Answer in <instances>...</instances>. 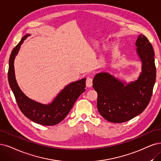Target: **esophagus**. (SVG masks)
Masks as SVG:
<instances>
[{
	"label": "esophagus",
	"mask_w": 161,
	"mask_h": 161,
	"mask_svg": "<svg viewBox=\"0 0 161 161\" xmlns=\"http://www.w3.org/2000/svg\"><path fill=\"white\" fill-rule=\"evenodd\" d=\"M93 85V80L90 77H87L86 79V87H90Z\"/></svg>",
	"instance_id": "1"
}]
</instances>
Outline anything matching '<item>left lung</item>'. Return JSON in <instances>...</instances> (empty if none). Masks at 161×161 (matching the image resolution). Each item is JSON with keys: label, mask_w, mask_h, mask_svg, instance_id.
<instances>
[{"label": "left lung", "mask_w": 161, "mask_h": 161, "mask_svg": "<svg viewBox=\"0 0 161 161\" xmlns=\"http://www.w3.org/2000/svg\"><path fill=\"white\" fill-rule=\"evenodd\" d=\"M135 45L142 62L138 79L129 84L109 73L102 72L93 80V87L97 93V109L104 119L119 123L141 114L149 103L156 80L154 52L152 44L141 34Z\"/></svg>", "instance_id": "left-lung-1"}]
</instances>
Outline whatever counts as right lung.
Returning a JSON list of instances; mask_svg holds the SVG:
<instances>
[{"instance_id":"1","label":"right lung","mask_w":161,"mask_h":161,"mask_svg":"<svg viewBox=\"0 0 161 161\" xmlns=\"http://www.w3.org/2000/svg\"><path fill=\"white\" fill-rule=\"evenodd\" d=\"M30 34L22 37L11 52L9 58L8 79L20 111L29 119L46 126L55 125L68 115L77 99L86 90V78L71 83L59 93L53 102L47 105L42 104L28 98L25 95L16 80L14 61L20 46Z\"/></svg>"}]
</instances>
